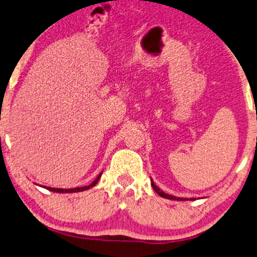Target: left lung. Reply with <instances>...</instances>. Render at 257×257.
I'll list each match as a JSON object with an SVG mask.
<instances>
[{
  "label": "left lung",
  "mask_w": 257,
  "mask_h": 257,
  "mask_svg": "<svg viewBox=\"0 0 257 257\" xmlns=\"http://www.w3.org/2000/svg\"><path fill=\"white\" fill-rule=\"evenodd\" d=\"M152 181V187H153V189L156 191L157 194L160 195L161 197H164V198H168V200H176V201H187V200H189V198H183V197H176V196H173V195H169V194H166L164 193V191H162L160 189L159 187L156 186L155 183H154V181L153 180H150ZM191 200H195V198H190V201Z\"/></svg>",
  "instance_id": "left-lung-1"
}]
</instances>
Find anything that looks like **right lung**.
I'll return each instance as SVG.
<instances>
[{
	"instance_id": "add662e5",
	"label": "right lung",
	"mask_w": 257,
	"mask_h": 257,
	"mask_svg": "<svg viewBox=\"0 0 257 257\" xmlns=\"http://www.w3.org/2000/svg\"><path fill=\"white\" fill-rule=\"evenodd\" d=\"M101 175L102 173H100V175H98L96 179L94 180V182H91L89 186H84V187H78V188H71V189H61V188H51V187H43L46 188V189L50 190V191H54V193H78V191H84V190H88L89 188L94 187L95 184L98 182V180L101 179Z\"/></svg>"
}]
</instances>
